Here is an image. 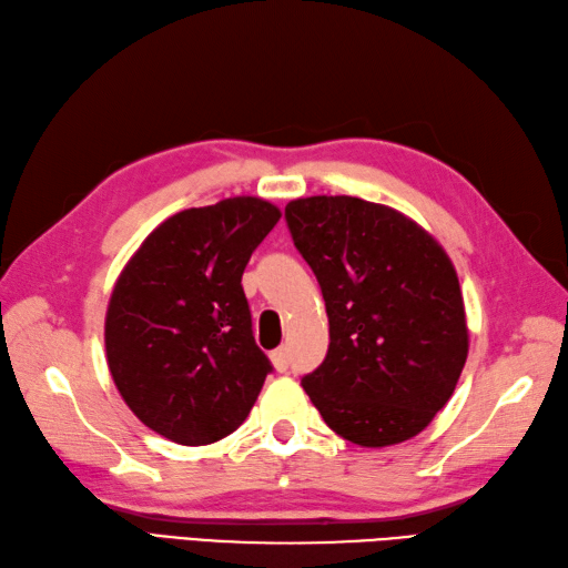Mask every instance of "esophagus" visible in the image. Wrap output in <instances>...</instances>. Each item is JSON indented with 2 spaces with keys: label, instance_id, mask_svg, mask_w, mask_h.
<instances>
[{
  "label": "esophagus",
  "instance_id": "1",
  "mask_svg": "<svg viewBox=\"0 0 568 568\" xmlns=\"http://www.w3.org/2000/svg\"><path fill=\"white\" fill-rule=\"evenodd\" d=\"M271 361H273V365H275V371H278V373H285L287 367H290V353H287V348L273 351V353H271Z\"/></svg>",
  "mask_w": 568,
  "mask_h": 568
}]
</instances>
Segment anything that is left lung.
I'll use <instances>...</instances> for the list:
<instances>
[{"label": "left lung", "mask_w": 568, "mask_h": 568, "mask_svg": "<svg viewBox=\"0 0 568 568\" xmlns=\"http://www.w3.org/2000/svg\"><path fill=\"white\" fill-rule=\"evenodd\" d=\"M328 316V351L302 387L326 426L363 447L414 438L453 397L469 332L450 256L399 210L353 195L285 205Z\"/></svg>", "instance_id": "left-lung-1"}]
</instances>
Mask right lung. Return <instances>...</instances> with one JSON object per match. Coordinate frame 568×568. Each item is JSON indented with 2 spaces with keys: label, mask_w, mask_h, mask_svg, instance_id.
<instances>
[{
  "label": "right lung",
  "mask_w": 568,
  "mask_h": 568,
  "mask_svg": "<svg viewBox=\"0 0 568 568\" xmlns=\"http://www.w3.org/2000/svg\"><path fill=\"white\" fill-rule=\"evenodd\" d=\"M281 210L254 195L181 210L125 263L105 312L109 371L144 426L210 445L244 424L273 371L242 273Z\"/></svg>",
  "instance_id": "obj_1"
}]
</instances>
